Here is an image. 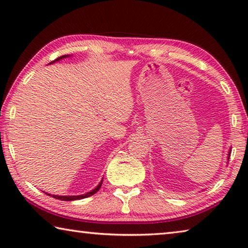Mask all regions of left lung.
<instances>
[{"instance_id": "1", "label": "left lung", "mask_w": 248, "mask_h": 248, "mask_svg": "<svg viewBox=\"0 0 248 248\" xmlns=\"http://www.w3.org/2000/svg\"><path fill=\"white\" fill-rule=\"evenodd\" d=\"M230 155H231V149L229 150V154H228V161H229V158H230Z\"/></svg>"}]
</instances>
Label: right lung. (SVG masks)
Returning <instances> with one entry per match:
<instances>
[{
  "label": "right lung",
  "mask_w": 248,
  "mask_h": 248,
  "mask_svg": "<svg viewBox=\"0 0 248 248\" xmlns=\"http://www.w3.org/2000/svg\"><path fill=\"white\" fill-rule=\"evenodd\" d=\"M69 57H71V56H69V54H65V56L59 57V58H57L56 60H54V61L50 62L49 64H52V63H54V62H57V61H60V60H62V59H65V58H69ZM102 184H103V179L100 180V183L97 185V186H96V187L94 188L93 190H91V191H89V192H86V194L78 195V196H58V195H50V194H47V192H46V195H48V196H50V197H52V198H56V199H59V200H63V201L79 200V199L87 198V197H90V196H93L94 194H96V192H97V191L99 190V188L102 187Z\"/></svg>",
  "instance_id": "obj_1"
}]
</instances>
